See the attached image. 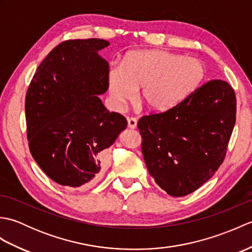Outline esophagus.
I'll return each mask as SVG.
<instances>
[{
    "label": "esophagus",
    "mask_w": 252,
    "mask_h": 252,
    "mask_svg": "<svg viewBox=\"0 0 252 252\" xmlns=\"http://www.w3.org/2000/svg\"><path fill=\"white\" fill-rule=\"evenodd\" d=\"M137 125V119L136 118H127V126L130 127V129H135Z\"/></svg>",
    "instance_id": "1"
}]
</instances>
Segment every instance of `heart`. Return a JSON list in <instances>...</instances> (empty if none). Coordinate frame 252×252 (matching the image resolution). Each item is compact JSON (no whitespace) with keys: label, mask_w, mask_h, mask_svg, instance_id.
Returning a JSON list of instances; mask_svg holds the SVG:
<instances>
[{"label":"heart","mask_w":252,"mask_h":252,"mask_svg":"<svg viewBox=\"0 0 252 252\" xmlns=\"http://www.w3.org/2000/svg\"><path fill=\"white\" fill-rule=\"evenodd\" d=\"M206 67L196 58L162 50L127 53L121 63H112L107 83L112 103L122 108L134 100L137 89L149 109L173 108L200 87Z\"/></svg>","instance_id":"obj_1"}]
</instances>
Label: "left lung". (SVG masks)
<instances>
[{
    "label": "left lung",
    "mask_w": 252,
    "mask_h": 252,
    "mask_svg": "<svg viewBox=\"0 0 252 252\" xmlns=\"http://www.w3.org/2000/svg\"><path fill=\"white\" fill-rule=\"evenodd\" d=\"M236 121V96L211 80L179 105L137 122L149 174L170 196L189 195L211 179L225 158Z\"/></svg>",
    "instance_id": "1"
}]
</instances>
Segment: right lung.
I'll list each match as a JSON object with an SVG mask.
<instances>
[{
  "label": "right lung",
  "instance_id": "obj_1",
  "mask_svg": "<svg viewBox=\"0 0 252 252\" xmlns=\"http://www.w3.org/2000/svg\"><path fill=\"white\" fill-rule=\"evenodd\" d=\"M100 39L68 40L36 68L26 94L27 137L32 157L57 184L87 189L99 179L107 148L126 119L105 108L109 66L97 52Z\"/></svg>",
  "mask_w": 252,
  "mask_h": 252
}]
</instances>
